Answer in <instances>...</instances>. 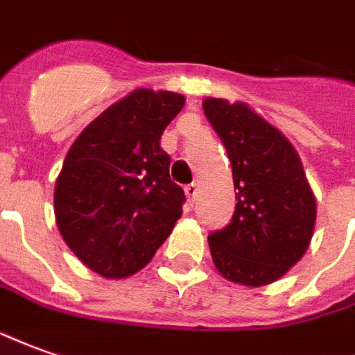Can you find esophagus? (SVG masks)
Listing matches in <instances>:
<instances>
[{"label":"esophagus","mask_w":355,"mask_h":355,"mask_svg":"<svg viewBox=\"0 0 355 355\" xmlns=\"http://www.w3.org/2000/svg\"><path fill=\"white\" fill-rule=\"evenodd\" d=\"M184 192H186V196H188V202L194 203L196 196H198V184H196V182H192V184H186Z\"/></svg>","instance_id":"1"}]
</instances>
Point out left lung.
<instances>
[{"mask_svg": "<svg viewBox=\"0 0 355 355\" xmlns=\"http://www.w3.org/2000/svg\"><path fill=\"white\" fill-rule=\"evenodd\" d=\"M203 113L227 148L236 190L230 223L207 238L213 263L232 282L269 284L298 263L315 227V198L302 161L244 103L207 98Z\"/></svg>", "mask_w": 355, "mask_h": 355, "instance_id": "8db88e82", "label": "left lung"}]
</instances>
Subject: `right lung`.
I'll use <instances>...</instances> for the list:
<instances>
[{"instance_id": "obj_1", "label": "right lung", "mask_w": 355, "mask_h": 355, "mask_svg": "<svg viewBox=\"0 0 355 355\" xmlns=\"http://www.w3.org/2000/svg\"><path fill=\"white\" fill-rule=\"evenodd\" d=\"M184 98L148 88L92 121L67 153L55 219L73 254L107 279L150 263L182 215L184 190L169 177L161 135Z\"/></svg>"}]
</instances>
